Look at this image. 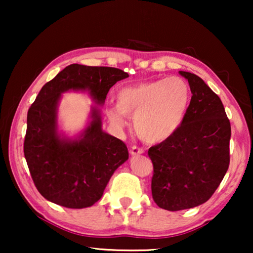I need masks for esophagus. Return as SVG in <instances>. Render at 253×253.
Instances as JSON below:
<instances>
[{
    "label": "esophagus",
    "mask_w": 253,
    "mask_h": 253,
    "mask_svg": "<svg viewBox=\"0 0 253 253\" xmlns=\"http://www.w3.org/2000/svg\"><path fill=\"white\" fill-rule=\"evenodd\" d=\"M143 153H144L143 148H140V147H138V146H132V147H131V150H130V154L131 155H140V154H143Z\"/></svg>",
    "instance_id": "34e87169"
}]
</instances>
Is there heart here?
<instances>
[{
    "label": "heart",
    "instance_id": "b5f03b06",
    "mask_svg": "<svg viewBox=\"0 0 253 253\" xmlns=\"http://www.w3.org/2000/svg\"><path fill=\"white\" fill-rule=\"evenodd\" d=\"M116 107L107 116L116 126L126 124L124 115L134 116V130L148 143H161L177 132L184 122L191 100L188 82L181 77L124 86L117 92Z\"/></svg>",
    "mask_w": 253,
    "mask_h": 253
}]
</instances>
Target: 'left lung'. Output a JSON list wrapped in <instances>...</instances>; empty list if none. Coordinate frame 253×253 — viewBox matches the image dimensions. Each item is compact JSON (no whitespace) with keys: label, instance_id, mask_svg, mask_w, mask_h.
Returning a JSON list of instances; mask_svg holds the SVG:
<instances>
[{"label":"left lung","instance_id":"8db88e82","mask_svg":"<svg viewBox=\"0 0 253 253\" xmlns=\"http://www.w3.org/2000/svg\"><path fill=\"white\" fill-rule=\"evenodd\" d=\"M192 96L184 122L174 136L148 150L153 164L152 197L167 211L207 202L229 167L230 122L219 96L202 78L179 71Z\"/></svg>","mask_w":253,"mask_h":253}]
</instances>
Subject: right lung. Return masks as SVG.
Returning a JSON list of instances; mask_svg holds the SVG:
<instances>
[{
  "label": "right lung",
  "mask_w": 253,
  "mask_h": 253,
  "mask_svg": "<svg viewBox=\"0 0 253 253\" xmlns=\"http://www.w3.org/2000/svg\"><path fill=\"white\" fill-rule=\"evenodd\" d=\"M126 72L109 67L70 64L44 84L27 112L24 155L38 191L68 209H85L101 198L114 171L129 159L126 144L102 130L101 109L91 107L88 126L77 136L58 129L61 93L87 91L98 106Z\"/></svg>",
  "instance_id": "right-lung-1"
}]
</instances>
